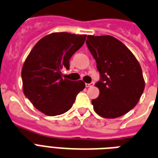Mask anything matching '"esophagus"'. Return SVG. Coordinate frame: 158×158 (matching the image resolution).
I'll use <instances>...</instances> for the list:
<instances>
[{
	"label": "esophagus",
	"instance_id": "34e87169",
	"mask_svg": "<svg viewBox=\"0 0 158 158\" xmlns=\"http://www.w3.org/2000/svg\"><path fill=\"white\" fill-rule=\"evenodd\" d=\"M93 85H94V82L85 83V87H90V86H93Z\"/></svg>",
	"mask_w": 158,
	"mask_h": 158
}]
</instances>
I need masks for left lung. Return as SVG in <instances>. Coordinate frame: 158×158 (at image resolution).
Wrapping results in <instances>:
<instances>
[{"label": "left lung", "instance_id": "left-lung-1", "mask_svg": "<svg viewBox=\"0 0 158 158\" xmlns=\"http://www.w3.org/2000/svg\"><path fill=\"white\" fill-rule=\"evenodd\" d=\"M86 45L96 62L100 95L91 101L96 113L114 118L128 113L139 102L145 87L141 66L130 50L110 35H88Z\"/></svg>", "mask_w": 158, "mask_h": 158}]
</instances>
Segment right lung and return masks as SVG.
Segmentation results:
<instances>
[{
	"mask_svg": "<svg viewBox=\"0 0 158 158\" xmlns=\"http://www.w3.org/2000/svg\"><path fill=\"white\" fill-rule=\"evenodd\" d=\"M86 35L52 33L35 45L21 71L23 91L35 108L46 115L64 114L73 106L78 93L85 88L82 81L62 77L63 68L85 42Z\"/></svg>",
	"mask_w": 158,
	"mask_h": 158,
	"instance_id": "right-lung-1",
	"label": "right lung"
}]
</instances>
